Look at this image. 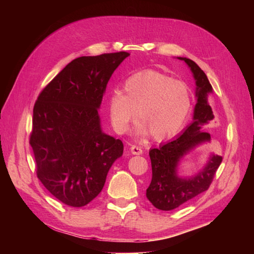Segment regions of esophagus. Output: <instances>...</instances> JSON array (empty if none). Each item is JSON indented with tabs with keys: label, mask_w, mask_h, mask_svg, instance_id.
I'll list each match as a JSON object with an SVG mask.
<instances>
[{
	"label": "esophagus",
	"mask_w": 254,
	"mask_h": 254,
	"mask_svg": "<svg viewBox=\"0 0 254 254\" xmlns=\"http://www.w3.org/2000/svg\"><path fill=\"white\" fill-rule=\"evenodd\" d=\"M131 153L132 154H142L143 153V150L141 147H137V145H131Z\"/></svg>",
	"instance_id": "1"
}]
</instances>
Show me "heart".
Here are the masks:
<instances>
[{"label":"heart","mask_w":254,"mask_h":254,"mask_svg":"<svg viewBox=\"0 0 254 254\" xmlns=\"http://www.w3.org/2000/svg\"><path fill=\"white\" fill-rule=\"evenodd\" d=\"M191 109L189 86L156 70L133 74L124 83V94L113 92L109 102L110 119L115 132H127L137 111L141 121L137 123L136 133L145 134L150 131L156 140L168 139L182 131Z\"/></svg>","instance_id":"obj_1"}]
</instances>
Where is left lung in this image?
I'll return each instance as SVG.
<instances>
[{"mask_svg": "<svg viewBox=\"0 0 254 254\" xmlns=\"http://www.w3.org/2000/svg\"><path fill=\"white\" fill-rule=\"evenodd\" d=\"M179 59L187 64L194 75L197 103L194 110V121L185 128L183 134L149 151L152 179L147 189V198L154 207L161 210L177 208L207 190L222 162L221 156L212 154L207 165L195 177H178L177 167L180 159L197 145L210 140V134L204 130L214 119L212 107L207 102V94L213 92L207 76L192 60L183 57Z\"/></svg>", "mask_w": 254, "mask_h": 254, "instance_id": "obj_1", "label": "left lung"}]
</instances>
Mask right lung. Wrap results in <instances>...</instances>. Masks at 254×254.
<instances>
[{"label":"right lung","instance_id":"right-lung-1","mask_svg":"<svg viewBox=\"0 0 254 254\" xmlns=\"http://www.w3.org/2000/svg\"><path fill=\"white\" fill-rule=\"evenodd\" d=\"M128 56L120 51L76 58L34 103L29 142L37 177L71 207L100 194L111 166L123 154L122 141L102 132L98 109L112 74Z\"/></svg>","mask_w":254,"mask_h":254}]
</instances>
